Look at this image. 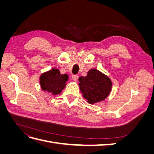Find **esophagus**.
Wrapping results in <instances>:
<instances>
[{
    "label": "esophagus",
    "mask_w": 154,
    "mask_h": 154,
    "mask_svg": "<svg viewBox=\"0 0 154 154\" xmlns=\"http://www.w3.org/2000/svg\"><path fill=\"white\" fill-rule=\"evenodd\" d=\"M72 80L74 82H77L78 81V76L77 75H73L72 76Z\"/></svg>",
    "instance_id": "34e87169"
}]
</instances>
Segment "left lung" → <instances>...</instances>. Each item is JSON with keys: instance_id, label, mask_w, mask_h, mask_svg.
<instances>
[{"instance_id": "1", "label": "left lung", "mask_w": 154, "mask_h": 154, "mask_svg": "<svg viewBox=\"0 0 154 154\" xmlns=\"http://www.w3.org/2000/svg\"><path fill=\"white\" fill-rule=\"evenodd\" d=\"M78 80L83 97L89 104L103 101L112 91V82L109 77L96 69H90L86 76H80Z\"/></svg>"}]
</instances>
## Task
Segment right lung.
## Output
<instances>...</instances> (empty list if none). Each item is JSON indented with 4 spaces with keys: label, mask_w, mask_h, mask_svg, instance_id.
Here are the masks:
<instances>
[{
    "label": "right lung",
    "mask_w": 154,
    "mask_h": 154,
    "mask_svg": "<svg viewBox=\"0 0 154 154\" xmlns=\"http://www.w3.org/2000/svg\"><path fill=\"white\" fill-rule=\"evenodd\" d=\"M69 76L62 74L59 69L53 68L42 73L40 76V84L42 89L51 94L57 95L62 92L67 85Z\"/></svg>",
    "instance_id": "obj_1"
}]
</instances>
